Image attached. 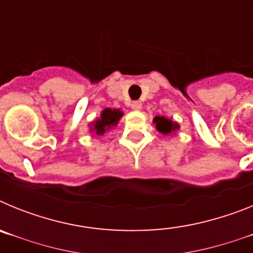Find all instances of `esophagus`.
<instances>
[{"mask_svg": "<svg viewBox=\"0 0 253 253\" xmlns=\"http://www.w3.org/2000/svg\"><path fill=\"white\" fill-rule=\"evenodd\" d=\"M131 109H133V110H140V109H142V102L140 101H134V102H131Z\"/></svg>", "mask_w": 253, "mask_h": 253, "instance_id": "34e87169", "label": "esophagus"}]
</instances>
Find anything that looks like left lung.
I'll use <instances>...</instances> for the list:
<instances>
[{
  "label": "left lung",
  "instance_id": "1",
  "mask_svg": "<svg viewBox=\"0 0 253 253\" xmlns=\"http://www.w3.org/2000/svg\"><path fill=\"white\" fill-rule=\"evenodd\" d=\"M153 123L156 124V129L160 133L165 134V135H169V134L173 133V131L180 128V125L177 123H173L172 120L165 118V116H156L153 119Z\"/></svg>",
  "mask_w": 253,
  "mask_h": 253
}]
</instances>
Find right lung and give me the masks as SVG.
Masks as SVG:
<instances>
[{
	"label": "right lung",
	"mask_w": 253,
	"mask_h": 253,
	"mask_svg": "<svg viewBox=\"0 0 253 253\" xmlns=\"http://www.w3.org/2000/svg\"><path fill=\"white\" fill-rule=\"evenodd\" d=\"M122 116L123 111H120L119 109H109V107H106L105 110L101 111V116L99 119L91 123V125H92L91 131H95L96 135H104L105 131L118 124Z\"/></svg>",
	"instance_id": "obj_1"
}]
</instances>
